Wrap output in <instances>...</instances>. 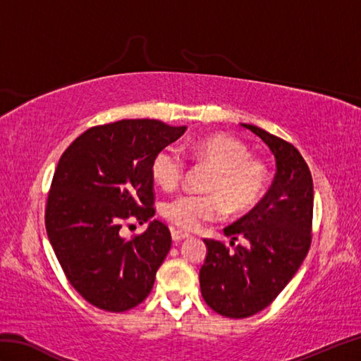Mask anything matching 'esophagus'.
<instances>
[{"mask_svg":"<svg viewBox=\"0 0 361 361\" xmlns=\"http://www.w3.org/2000/svg\"><path fill=\"white\" fill-rule=\"evenodd\" d=\"M188 237H190L188 233H183V231H176V229H172V240L175 243H180L181 240L188 239Z\"/></svg>","mask_w":361,"mask_h":361,"instance_id":"1","label":"esophagus"}]
</instances>
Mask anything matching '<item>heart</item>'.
Instances as JSON below:
<instances>
[{
  "label": "heart",
  "mask_w": 361,
  "mask_h": 361,
  "mask_svg": "<svg viewBox=\"0 0 361 361\" xmlns=\"http://www.w3.org/2000/svg\"><path fill=\"white\" fill-rule=\"evenodd\" d=\"M194 157L216 169L208 185L212 195L181 194L164 203V217L183 229H195L203 221L216 220L225 212L252 208L267 186V169L250 158L243 142L231 136L212 135L192 145ZM186 163L175 147L161 149L152 161V175L161 188L173 189L181 181Z\"/></svg>",
  "instance_id": "obj_1"
}]
</instances>
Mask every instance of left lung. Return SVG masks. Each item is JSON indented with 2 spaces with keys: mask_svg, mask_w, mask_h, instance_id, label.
Returning a JSON list of instances; mask_svg holds the SVG:
<instances>
[{
  "mask_svg": "<svg viewBox=\"0 0 361 361\" xmlns=\"http://www.w3.org/2000/svg\"><path fill=\"white\" fill-rule=\"evenodd\" d=\"M271 150L276 175L265 197L247 216L224 229L233 240L247 238L234 250L204 239L206 259L200 268L202 296L209 307L228 318H248L268 307L301 267L310 248L313 181L301 153L290 142L251 124Z\"/></svg>",
  "mask_w": 361,
  "mask_h": 361,
  "instance_id": "left-lung-1",
  "label": "left lung"
}]
</instances>
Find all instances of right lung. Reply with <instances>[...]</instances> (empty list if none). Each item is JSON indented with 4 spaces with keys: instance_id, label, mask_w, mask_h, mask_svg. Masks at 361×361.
<instances>
[{
    "instance_id": "right-lung-1",
    "label": "right lung",
    "mask_w": 361,
    "mask_h": 361,
    "mask_svg": "<svg viewBox=\"0 0 361 361\" xmlns=\"http://www.w3.org/2000/svg\"><path fill=\"white\" fill-rule=\"evenodd\" d=\"M186 128L122 119L88 128L59 159L46 231L68 281L94 307L126 312L152 291L171 231L159 220L130 240L119 231L128 219L144 224L155 216L152 161Z\"/></svg>"
}]
</instances>
